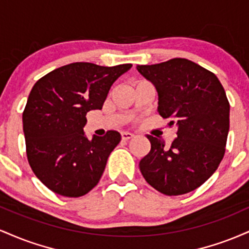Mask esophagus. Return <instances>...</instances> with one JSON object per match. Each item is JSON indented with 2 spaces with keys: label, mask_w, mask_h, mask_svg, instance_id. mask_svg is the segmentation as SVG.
<instances>
[{
  "label": "esophagus",
  "mask_w": 249,
  "mask_h": 249,
  "mask_svg": "<svg viewBox=\"0 0 249 249\" xmlns=\"http://www.w3.org/2000/svg\"><path fill=\"white\" fill-rule=\"evenodd\" d=\"M121 136H122L123 141H130V139L133 138L134 134L133 133H130V132H122Z\"/></svg>",
  "instance_id": "esophagus-1"
}]
</instances>
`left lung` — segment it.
Listing matches in <instances>:
<instances>
[{"mask_svg":"<svg viewBox=\"0 0 249 249\" xmlns=\"http://www.w3.org/2000/svg\"><path fill=\"white\" fill-rule=\"evenodd\" d=\"M158 91V112L176 125L170 146L147 134L151 150L139 162L145 180L165 196L201 186L219 167L230 131V102L213 72L186 58L138 65Z\"/></svg>","mask_w":249,"mask_h":249,"instance_id":"left-lung-1","label":"left lung"}]
</instances>
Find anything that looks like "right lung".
<instances>
[{
    "label": "right lung",
    "mask_w": 249,
    "mask_h": 249,
    "mask_svg": "<svg viewBox=\"0 0 249 249\" xmlns=\"http://www.w3.org/2000/svg\"><path fill=\"white\" fill-rule=\"evenodd\" d=\"M132 64L101 67L77 62L57 68L35 83L23 111L29 165L50 191L78 198L98 184L117 131L88 139L87 113L101 110L111 85Z\"/></svg>",
    "instance_id": "add662e5"
}]
</instances>
